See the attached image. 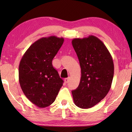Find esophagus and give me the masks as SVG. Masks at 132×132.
<instances>
[{
  "mask_svg": "<svg viewBox=\"0 0 132 132\" xmlns=\"http://www.w3.org/2000/svg\"><path fill=\"white\" fill-rule=\"evenodd\" d=\"M69 80H70V77H68V78H66L65 79H64V82H68L69 81Z\"/></svg>",
  "mask_w": 132,
  "mask_h": 132,
  "instance_id": "esophagus-1",
  "label": "esophagus"
}]
</instances>
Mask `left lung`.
<instances>
[{"mask_svg": "<svg viewBox=\"0 0 132 132\" xmlns=\"http://www.w3.org/2000/svg\"><path fill=\"white\" fill-rule=\"evenodd\" d=\"M71 43L81 72L79 86L71 91L73 101L80 108H90L110 90L114 74L112 57L105 44L94 35L74 38Z\"/></svg>", "mask_w": 132, "mask_h": 132, "instance_id": "left-lung-1", "label": "left lung"}]
</instances>
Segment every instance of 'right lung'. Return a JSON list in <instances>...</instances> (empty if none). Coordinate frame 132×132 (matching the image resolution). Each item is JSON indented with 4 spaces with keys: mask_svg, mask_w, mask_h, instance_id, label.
I'll return each instance as SVG.
<instances>
[{
    "mask_svg": "<svg viewBox=\"0 0 132 132\" xmlns=\"http://www.w3.org/2000/svg\"><path fill=\"white\" fill-rule=\"evenodd\" d=\"M63 42L62 37L41 38L28 48L20 62L19 79L21 90L39 108L52 104L63 86V80L52 62Z\"/></svg>",
    "mask_w": 132,
    "mask_h": 132,
    "instance_id": "obj_1",
    "label": "right lung"
}]
</instances>
